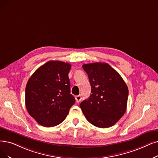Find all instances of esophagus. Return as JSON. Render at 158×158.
<instances>
[{
  "label": "esophagus",
  "instance_id": "obj_1",
  "mask_svg": "<svg viewBox=\"0 0 158 158\" xmlns=\"http://www.w3.org/2000/svg\"><path fill=\"white\" fill-rule=\"evenodd\" d=\"M75 99H76V100H77V102H79L81 100V97L80 95H77L75 97Z\"/></svg>",
  "mask_w": 158,
  "mask_h": 158
}]
</instances>
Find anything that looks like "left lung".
Listing matches in <instances>:
<instances>
[{
	"label": "left lung",
	"mask_w": 158,
	"mask_h": 158,
	"mask_svg": "<svg viewBox=\"0 0 158 158\" xmlns=\"http://www.w3.org/2000/svg\"><path fill=\"white\" fill-rule=\"evenodd\" d=\"M91 86L90 97L80 104L85 118L98 128L114 125L127 110L128 89L123 78L106 63L84 64Z\"/></svg>",
	"instance_id": "left-lung-1"
}]
</instances>
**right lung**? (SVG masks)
I'll return each instance as SVG.
<instances>
[{
	"label": "right lung",
	"instance_id": "right-lung-1",
	"mask_svg": "<svg viewBox=\"0 0 158 158\" xmlns=\"http://www.w3.org/2000/svg\"><path fill=\"white\" fill-rule=\"evenodd\" d=\"M71 65L49 61L31 76L25 89L29 114L43 127H55L64 121L75 99L71 94L68 74Z\"/></svg>",
	"mask_w": 158,
	"mask_h": 158
}]
</instances>
